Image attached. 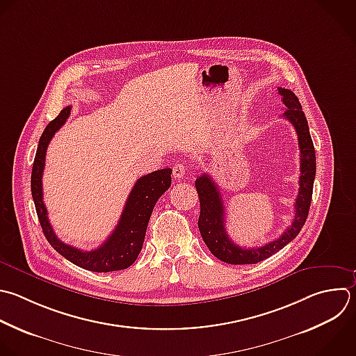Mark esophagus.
<instances>
[{
	"label": "esophagus",
	"instance_id": "1",
	"mask_svg": "<svg viewBox=\"0 0 356 356\" xmlns=\"http://www.w3.org/2000/svg\"><path fill=\"white\" fill-rule=\"evenodd\" d=\"M186 172V167L184 164H175L172 167V175L174 178H184Z\"/></svg>",
	"mask_w": 356,
	"mask_h": 356
}]
</instances>
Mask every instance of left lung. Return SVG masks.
Returning a JSON list of instances; mask_svg holds the SVG:
<instances>
[{
    "label": "left lung",
    "instance_id": "obj_1",
    "mask_svg": "<svg viewBox=\"0 0 356 356\" xmlns=\"http://www.w3.org/2000/svg\"><path fill=\"white\" fill-rule=\"evenodd\" d=\"M278 93L285 106L284 118L293 125L300 150V177L299 192L295 200V217L292 224L282 232V235L260 248L246 249L235 245L229 239L225 229V213L218 186L207 174H203L195 182L200 200V216L197 221L200 235L210 252L221 261L229 264H254L270 257L296 238L309 214L316 175L314 146L298 97L291 90L282 88H278Z\"/></svg>",
    "mask_w": 356,
    "mask_h": 356
}]
</instances>
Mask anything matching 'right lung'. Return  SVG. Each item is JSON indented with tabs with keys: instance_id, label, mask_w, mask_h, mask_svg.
Masks as SVG:
<instances>
[{
	"instance_id": "add662e5",
	"label": "right lung",
	"mask_w": 356,
	"mask_h": 356,
	"mask_svg": "<svg viewBox=\"0 0 356 356\" xmlns=\"http://www.w3.org/2000/svg\"><path fill=\"white\" fill-rule=\"evenodd\" d=\"M71 106L65 107L53 120L40 136L33 168H32V196L44 236L50 245L71 263L96 273H108L128 268L138 259L142 250L147 224L154 204L171 186V168H163L139 178L132 188L125 203L121 218L113 234L97 249L83 252L60 241L49 221L47 209L43 202L42 177L46 164V152L56 132L67 122Z\"/></svg>"
}]
</instances>
